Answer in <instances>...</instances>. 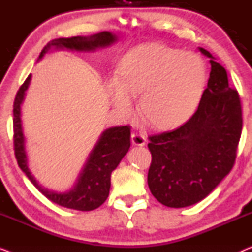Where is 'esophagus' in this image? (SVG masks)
Listing matches in <instances>:
<instances>
[{"instance_id": "esophagus-1", "label": "esophagus", "mask_w": 252, "mask_h": 252, "mask_svg": "<svg viewBox=\"0 0 252 252\" xmlns=\"http://www.w3.org/2000/svg\"><path fill=\"white\" fill-rule=\"evenodd\" d=\"M132 143L134 146H144L146 144V137H144L142 134L139 133H133L132 134Z\"/></svg>"}]
</instances>
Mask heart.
Here are the masks:
<instances>
[{"label": "heart", "mask_w": 252, "mask_h": 252, "mask_svg": "<svg viewBox=\"0 0 252 252\" xmlns=\"http://www.w3.org/2000/svg\"><path fill=\"white\" fill-rule=\"evenodd\" d=\"M205 66L201 57L160 43L130 50L119 65V77L106 84L111 104L124 116L134 111L140 96L142 118L154 128L167 129L187 120L201 98Z\"/></svg>", "instance_id": "heart-1"}]
</instances>
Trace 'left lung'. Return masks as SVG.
Returning a JSON list of instances; mask_svg holds the SVG:
<instances>
[{"mask_svg": "<svg viewBox=\"0 0 252 252\" xmlns=\"http://www.w3.org/2000/svg\"><path fill=\"white\" fill-rule=\"evenodd\" d=\"M199 50L211 58V72L197 110L178 128L150 135L148 143V186L168 208L195 204L219 185L235 164L242 132L239 93L215 57Z\"/></svg>", "mask_w": 252, "mask_h": 252, "instance_id": "left-lung-1", "label": "left lung"}]
</instances>
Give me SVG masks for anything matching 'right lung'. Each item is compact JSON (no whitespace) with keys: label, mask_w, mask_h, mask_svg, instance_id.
<instances>
[{"label":"right lung","mask_w":252,"mask_h":252,"mask_svg":"<svg viewBox=\"0 0 252 252\" xmlns=\"http://www.w3.org/2000/svg\"><path fill=\"white\" fill-rule=\"evenodd\" d=\"M117 36L110 32H101L91 36H72L61 37L53 40L41 51L39 60L44 54L55 47L56 49L71 50H94L98 47H106L115 42ZM31 81V74L17 92L13 102V148L15 156L22 171L27 175L31 182L49 199L56 204L67 209L79 211H92L101 206L108 198L110 186H111V173L118 166L120 160L125 156L130 147V126L112 127L103 132L97 144L91 153L87 163L82 170L77 185L73 189L64 194H57L41 187L27 167V159L24 149V135L20 120V104Z\"/></svg>","instance_id":"right-lung-1"}]
</instances>
